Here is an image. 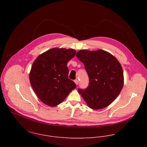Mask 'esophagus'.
Here are the masks:
<instances>
[{"label":"esophagus","mask_w":147,"mask_h":147,"mask_svg":"<svg viewBox=\"0 0 147 147\" xmlns=\"http://www.w3.org/2000/svg\"><path fill=\"white\" fill-rule=\"evenodd\" d=\"M74 82L75 83V84H76L77 85H78V84H79V81L78 80H75V81H74Z\"/></svg>","instance_id":"34e87169"}]
</instances>
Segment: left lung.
I'll list each match as a JSON object with an SVG mask.
<instances>
[{
	"instance_id": "1",
	"label": "left lung",
	"mask_w": 147,
	"mask_h": 147,
	"mask_svg": "<svg viewBox=\"0 0 147 147\" xmlns=\"http://www.w3.org/2000/svg\"><path fill=\"white\" fill-rule=\"evenodd\" d=\"M77 58L84 64L89 79L85 89H79L87 105L93 110L110 105L121 93L124 84L121 64L112 54L103 50H79Z\"/></svg>"
}]
</instances>
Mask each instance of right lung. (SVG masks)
I'll return each instance as SVG.
<instances>
[{"label": "right lung", "instance_id": "1", "mask_svg": "<svg viewBox=\"0 0 147 147\" xmlns=\"http://www.w3.org/2000/svg\"><path fill=\"white\" fill-rule=\"evenodd\" d=\"M74 49L53 48L40 55L32 64L29 80L42 102L54 107L62 102L76 85L68 79L67 63L76 55Z\"/></svg>", "mask_w": 147, "mask_h": 147}]
</instances>
